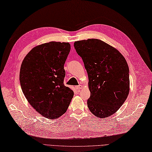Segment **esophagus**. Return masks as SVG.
<instances>
[{
  "instance_id": "34e87169",
  "label": "esophagus",
  "mask_w": 152,
  "mask_h": 152,
  "mask_svg": "<svg viewBox=\"0 0 152 152\" xmlns=\"http://www.w3.org/2000/svg\"><path fill=\"white\" fill-rule=\"evenodd\" d=\"M75 88L77 89V90H80V89L83 88V86H82V85H78V86H75Z\"/></svg>"
}]
</instances>
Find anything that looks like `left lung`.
<instances>
[{"label":"left lung","instance_id":"obj_1","mask_svg":"<svg viewBox=\"0 0 152 152\" xmlns=\"http://www.w3.org/2000/svg\"><path fill=\"white\" fill-rule=\"evenodd\" d=\"M74 48L88 73L89 110L100 118L112 115L123 104L129 94L126 61L117 49L99 39L76 41Z\"/></svg>","mask_w":152,"mask_h":152}]
</instances>
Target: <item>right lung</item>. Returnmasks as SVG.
I'll return each mask as SVG.
<instances>
[{"instance_id":"right-lung-1","label":"right lung","mask_w":152,"mask_h":152,"mask_svg":"<svg viewBox=\"0 0 152 152\" xmlns=\"http://www.w3.org/2000/svg\"><path fill=\"white\" fill-rule=\"evenodd\" d=\"M71 46L68 42H50L29 51L20 70L21 89L37 112L55 119L67 110L73 97L71 88L64 86V65Z\"/></svg>"}]
</instances>
